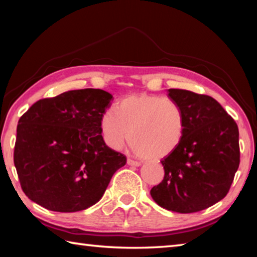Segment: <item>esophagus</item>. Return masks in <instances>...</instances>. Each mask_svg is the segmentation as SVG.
Wrapping results in <instances>:
<instances>
[{"label":"esophagus","mask_w":257,"mask_h":257,"mask_svg":"<svg viewBox=\"0 0 257 257\" xmlns=\"http://www.w3.org/2000/svg\"><path fill=\"white\" fill-rule=\"evenodd\" d=\"M127 163L129 165H133V167H139V165H141V162H138V161H134L132 159H128Z\"/></svg>","instance_id":"esophagus-1"}]
</instances>
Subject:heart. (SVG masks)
I'll return each mask as SVG.
<instances>
[{"label":"heart","instance_id":"obj_1","mask_svg":"<svg viewBox=\"0 0 257 257\" xmlns=\"http://www.w3.org/2000/svg\"><path fill=\"white\" fill-rule=\"evenodd\" d=\"M102 138L112 150L128 139L134 153L149 160L167 158L181 144L186 116L176 101L160 95L135 93L107 108L99 120Z\"/></svg>","mask_w":257,"mask_h":257}]
</instances>
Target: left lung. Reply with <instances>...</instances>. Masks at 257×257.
<instances>
[{
    "mask_svg": "<svg viewBox=\"0 0 257 257\" xmlns=\"http://www.w3.org/2000/svg\"><path fill=\"white\" fill-rule=\"evenodd\" d=\"M168 93L184 110L186 132L179 147L161 161L164 178L151 196L169 211L205 210L225 197L238 170V125L211 96L175 88Z\"/></svg>",
    "mask_w": 257,
    "mask_h": 257,
    "instance_id": "8db88e82",
    "label": "left lung"
}]
</instances>
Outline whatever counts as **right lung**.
<instances>
[{
    "label": "right lung",
    "instance_id": "obj_1",
    "mask_svg": "<svg viewBox=\"0 0 257 257\" xmlns=\"http://www.w3.org/2000/svg\"><path fill=\"white\" fill-rule=\"evenodd\" d=\"M113 96L102 89L69 90L37 101L17 125L14 161L24 193L55 212L96 204L127 159L104 143L99 128Z\"/></svg>",
    "mask_w": 257,
    "mask_h": 257
}]
</instances>
